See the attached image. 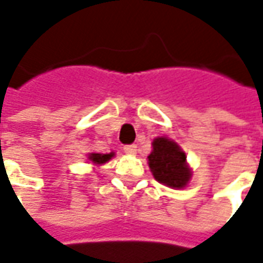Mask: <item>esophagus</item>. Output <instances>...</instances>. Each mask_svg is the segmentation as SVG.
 I'll return each instance as SVG.
<instances>
[{"instance_id": "34e87169", "label": "esophagus", "mask_w": 263, "mask_h": 263, "mask_svg": "<svg viewBox=\"0 0 263 263\" xmlns=\"http://www.w3.org/2000/svg\"><path fill=\"white\" fill-rule=\"evenodd\" d=\"M124 152L126 155H135L137 154V145H126L124 146Z\"/></svg>"}]
</instances>
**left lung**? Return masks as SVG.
<instances>
[{
  "label": "left lung",
  "mask_w": 263,
  "mask_h": 263,
  "mask_svg": "<svg viewBox=\"0 0 263 263\" xmlns=\"http://www.w3.org/2000/svg\"><path fill=\"white\" fill-rule=\"evenodd\" d=\"M152 152L148 163L154 177L172 189H183L192 177V171L186 163V154L172 139L159 137L152 142Z\"/></svg>",
  "instance_id": "8db88e82"
}]
</instances>
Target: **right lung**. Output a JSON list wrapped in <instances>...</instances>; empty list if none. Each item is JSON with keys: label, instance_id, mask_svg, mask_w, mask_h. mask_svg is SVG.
<instances>
[{"label": "right lung", "instance_id": "right-lung-1", "mask_svg": "<svg viewBox=\"0 0 263 263\" xmlns=\"http://www.w3.org/2000/svg\"><path fill=\"white\" fill-rule=\"evenodd\" d=\"M114 155V152H111V154H90L88 155V160L94 165H103V163H107Z\"/></svg>", "mask_w": 263, "mask_h": 263}]
</instances>
